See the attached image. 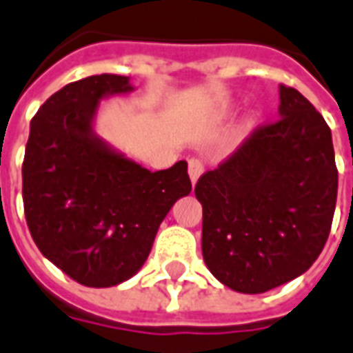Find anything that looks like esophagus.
<instances>
[{"label": "esophagus", "mask_w": 353, "mask_h": 353, "mask_svg": "<svg viewBox=\"0 0 353 353\" xmlns=\"http://www.w3.org/2000/svg\"><path fill=\"white\" fill-rule=\"evenodd\" d=\"M201 174H203V165H201L198 159L188 161V176H190V181H192V185H196V183H198V179L201 177Z\"/></svg>", "instance_id": "34e87169"}]
</instances>
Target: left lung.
I'll use <instances>...</instances> for the list:
<instances>
[{
	"label": "left lung",
	"mask_w": 353,
	"mask_h": 353,
	"mask_svg": "<svg viewBox=\"0 0 353 353\" xmlns=\"http://www.w3.org/2000/svg\"><path fill=\"white\" fill-rule=\"evenodd\" d=\"M279 121L258 128L194 188L207 268L238 293L301 276L328 240L337 166L332 132L306 97L280 84Z\"/></svg>",
	"instance_id": "1"
}]
</instances>
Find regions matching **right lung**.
I'll use <instances>...</instances> for the list:
<instances>
[{"mask_svg":"<svg viewBox=\"0 0 353 353\" xmlns=\"http://www.w3.org/2000/svg\"><path fill=\"white\" fill-rule=\"evenodd\" d=\"M133 90L130 77L93 74L63 85L30 121L25 220L41 254L88 288L132 279L172 205L192 190L187 161L150 172L95 132L101 102Z\"/></svg>","mask_w":353,"mask_h":353,"instance_id":"right-lung-1","label":"right lung"}]
</instances>
